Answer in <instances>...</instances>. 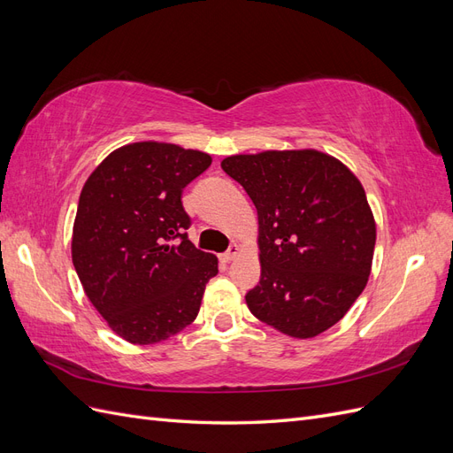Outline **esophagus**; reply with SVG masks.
Instances as JSON below:
<instances>
[{
	"mask_svg": "<svg viewBox=\"0 0 453 453\" xmlns=\"http://www.w3.org/2000/svg\"><path fill=\"white\" fill-rule=\"evenodd\" d=\"M238 255H240V248L234 243V245H230L226 253L221 255V260H223V263H230V260H234Z\"/></svg>",
	"mask_w": 453,
	"mask_h": 453,
	"instance_id": "obj_1",
	"label": "esophagus"
}]
</instances>
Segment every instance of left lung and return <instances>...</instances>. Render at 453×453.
I'll use <instances>...</instances> for the list:
<instances>
[{
	"label": "left lung",
	"mask_w": 453,
	"mask_h": 453,
	"mask_svg": "<svg viewBox=\"0 0 453 453\" xmlns=\"http://www.w3.org/2000/svg\"><path fill=\"white\" fill-rule=\"evenodd\" d=\"M221 168L258 215L260 281L245 295L257 319L293 338L338 323L366 287L376 223L365 188L315 149L232 155Z\"/></svg>",
	"instance_id": "obj_1"
}]
</instances>
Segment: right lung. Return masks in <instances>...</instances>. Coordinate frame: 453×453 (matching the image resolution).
<instances>
[{
    "mask_svg": "<svg viewBox=\"0 0 453 453\" xmlns=\"http://www.w3.org/2000/svg\"><path fill=\"white\" fill-rule=\"evenodd\" d=\"M211 157L173 143L138 142L105 157L81 190L72 258L83 289L111 331L147 346L198 315L217 257L187 238L183 188Z\"/></svg>",
    "mask_w": 453,
    "mask_h": 453,
    "instance_id": "add662e5",
    "label": "right lung"
}]
</instances>
